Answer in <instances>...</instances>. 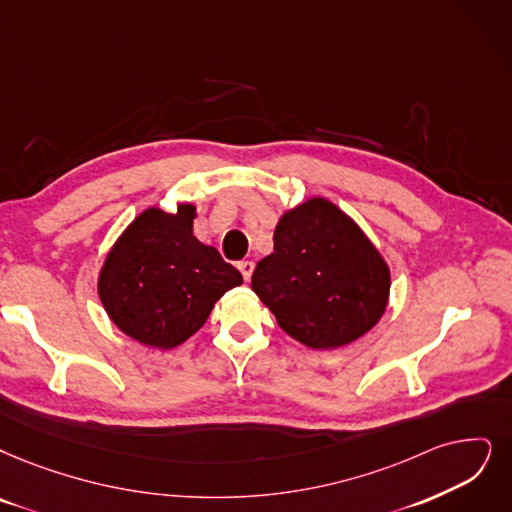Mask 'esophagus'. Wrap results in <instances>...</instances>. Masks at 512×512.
I'll list each match as a JSON object with an SVG mask.
<instances>
[{
  "label": "esophagus",
  "instance_id": "esophagus-1",
  "mask_svg": "<svg viewBox=\"0 0 512 512\" xmlns=\"http://www.w3.org/2000/svg\"><path fill=\"white\" fill-rule=\"evenodd\" d=\"M237 269L241 271V275H243L245 281H250V277H252V273H254V262L241 260V262H237Z\"/></svg>",
  "mask_w": 512,
  "mask_h": 512
}]
</instances>
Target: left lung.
Segmentation results:
<instances>
[{
  "mask_svg": "<svg viewBox=\"0 0 512 512\" xmlns=\"http://www.w3.org/2000/svg\"><path fill=\"white\" fill-rule=\"evenodd\" d=\"M273 254L252 275V290L285 334L309 349H338L382 317L391 271L353 218L323 197L285 212Z\"/></svg>",
  "mask_w": 512,
  "mask_h": 512,
  "instance_id": "left-lung-1",
  "label": "left lung"
}]
</instances>
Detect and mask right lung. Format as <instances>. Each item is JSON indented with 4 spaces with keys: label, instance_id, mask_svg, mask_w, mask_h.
<instances>
[{
    "label": "right lung",
    "instance_id": "1",
    "mask_svg": "<svg viewBox=\"0 0 512 512\" xmlns=\"http://www.w3.org/2000/svg\"><path fill=\"white\" fill-rule=\"evenodd\" d=\"M193 203L174 214L149 208L107 254L98 296L126 336L153 349H174L210 317L218 298L243 283L233 264L193 235Z\"/></svg>",
    "mask_w": 512,
    "mask_h": 512
}]
</instances>
